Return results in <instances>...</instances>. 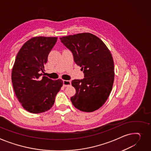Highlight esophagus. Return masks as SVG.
I'll return each instance as SVG.
<instances>
[{
  "instance_id": "1",
  "label": "esophagus",
  "mask_w": 151,
  "mask_h": 151,
  "mask_svg": "<svg viewBox=\"0 0 151 151\" xmlns=\"http://www.w3.org/2000/svg\"><path fill=\"white\" fill-rule=\"evenodd\" d=\"M70 84H71V82H70V81H67V80H64L63 81V85L64 87L68 86Z\"/></svg>"
}]
</instances>
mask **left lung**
Listing matches in <instances>:
<instances>
[{
	"instance_id": "obj_1",
	"label": "left lung",
	"mask_w": 151,
	"mask_h": 151,
	"mask_svg": "<svg viewBox=\"0 0 151 151\" xmlns=\"http://www.w3.org/2000/svg\"><path fill=\"white\" fill-rule=\"evenodd\" d=\"M72 52L75 63L81 67L84 78L74 79L76 93L70 99L78 109L92 112L106 101L114 81L112 56L105 44L95 35L83 33L60 37Z\"/></svg>"
}]
</instances>
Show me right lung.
Masks as SVG:
<instances>
[{"label":"right lung","mask_w":151,"mask_h":151,"mask_svg":"<svg viewBox=\"0 0 151 151\" xmlns=\"http://www.w3.org/2000/svg\"><path fill=\"white\" fill-rule=\"evenodd\" d=\"M56 37H35L20 49L12 69V79L15 94L22 107L29 112L47 111L63 84L42 76L50 53L57 41Z\"/></svg>","instance_id":"1"}]
</instances>
